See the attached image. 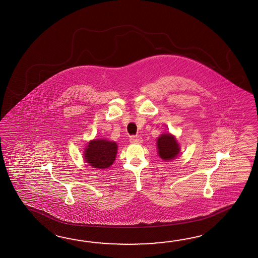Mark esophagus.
I'll use <instances>...</instances> for the list:
<instances>
[{"instance_id": "34e87169", "label": "esophagus", "mask_w": 258, "mask_h": 258, "mask_svg": "<svg viewBox=\"0 0 258 258\" xmlns=\"http://www.w3.org/2000/svg\"><path fill=\"white\" fill-rule=\"evenodd\" d=\"M130 142L132 143H143V138L140 136H132L130 139Z\"/></svg>"}]
</instances>
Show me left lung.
<instances>
[{
  "instance_id": "1",
  "label": "left lung",
  "mask_w": 258,
  "mask_h": 258,
  "mask_svg": "<svg viewBox=\"0 0 258 258\" xmlns=\"http://www.w3.org/2000/svg\"><path fill=\"white\" fill-rule=\"evenodd\" d=\"M158 155L163 160L169 161L176 158L180 151L177 139L170 133H164L157 139Z\"/></svg>"
}]
</instances>
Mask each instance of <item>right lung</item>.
Segmentation results:
<instances>
[{
  "mask_svg": "<svg viewBox=\"0 0 258 258\" xmlns=\"http://www.w3.org/2000/svg\"><path fill=\"white\" fill-rule=\"evenodd\" d=\"M117 153V144L104 139H95L88 143L84 160L93 168L105 169L113 165Z\"/></svg>",
  "mask_w": 258,
  "mask_h": 258,
  "instance_id": "add662e5",
  "label": "right lung"
}]
</instances>
